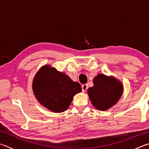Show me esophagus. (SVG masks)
Listing matches in <instances>:
<instances>
[{
    "label": "esophagus",
    "mask_w": 149,
    "mask_h": 149,
    "mask_svg": "<svg viewBox=\"0 0 149 149\" xmlns=\"http://www.w3.org/2000/svg\"><path fill=\"white\" fill-rule=\"evenodd\" d=\"M88 89V85L87 84H84L82 85V90L83 92H86V91Z\"/></svg>",
    "instance_id": "esophagus-1"
}]
</instances>
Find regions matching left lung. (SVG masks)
Here are the masks:
<instances>
[{"label": "left lung", "instance_id": "1", "mask_svg": "<svg viewBox=\"0 0 149 149\" xmlns=\"http://www.w3.org/2000/svg\"><path fill=\"white\" fill-rule=\"evenodd\" d=\"M94 86L87 91L89 99L98 110L106 111L115 105L123 94L120 81L113 76L99 74L93 80Z\"/></svg>", "mask_w": 149, "mask_h": 149}]
</instances>
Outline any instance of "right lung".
<instances>
[{
    "label": "right lung",
    "instance_id": "obj_1",
    "mask_svg": "<svg viewBox=\"0 0 149 149\" xmlns=\"http://www.w3.org/2000/svg\"><path fill=\"white\" fill-rule=\"evenodd\" d=\"M32 86L40 104L54 113L66 111L74 96L82 91L79 83L73 81L68 75L48 64L37 72Z\"/></svg>",
    "mask_w": 149,
    "mask_h": 149
}]
</instances>
